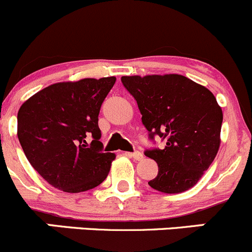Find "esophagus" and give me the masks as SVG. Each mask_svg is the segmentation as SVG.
Returning a JSON list of instances; mask_svg holds the SVG:
<instances>
[{"mask_svg":"<svg viewBox=\"0 0 252 252\" xmlns=\"http://www.w3.org/2000/svg\"><path fill=\"white\" fill-rule=\"evenodd\" d=\"M127 156H129L131 158H133L134 160H142L143 159V154L141 152H133V153H127Z\"/></svg>","mask_w":252,"mask_h":252,"instance_id":"34e87169","label":"esophagus"}]
</instances>
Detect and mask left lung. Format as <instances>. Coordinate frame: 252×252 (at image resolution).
I'll use <instances>...</instances> for the list:
<instances>
[{"mask_svg": "<svg viewBox=\"0 0 252 252\" xmlns=\"http://www.w3.org/2000/svg\"><path fill=\"white\" fill-rule=\"evenodd\" d=\"M121 82L136 99L149 138L165 139L163 149L144 152L158 164L148 185L164 193L195 186L220 146L223 113L216 96L181 74L124 76Z\"/></svg>", "mask_w": 252, "mask_h": 252, "instance_id": "8db88e82", "label": "left lung"}]
</instances>
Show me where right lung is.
Returning <instances> with one entry per match:
<instances>
[{
	"label": "right lung",
	"instance_id": "obj_1",
	"mask_svg": "<svg viewBox=\"0 0 252 252\" xmlns=\"http://www.w3.org/2000/svg\"><path fill=\"white\" fill-rule=\"evenodd\" d=\"M115 77L51 84L24 101L17 134L34 169L54 188L77 193L100 185L114 153H103L100 106ZM92 138V143H86Z\"/></svg>",
	"mask_w": 252,
	"mask_h": 252
}]
</instances>
